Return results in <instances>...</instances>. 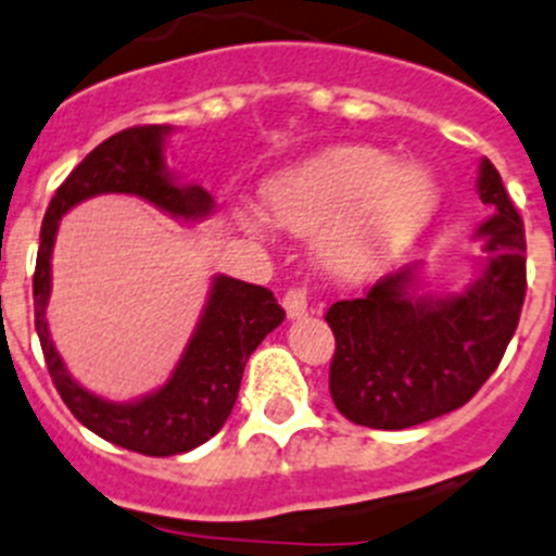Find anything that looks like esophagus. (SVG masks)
I'll use <instances>...</instances> for the list:
<instances>
[{
    "label": "esophagus",
    "instance_id": "obj_1",
    "mask_svg": "<svg viewBox=\"0 0 556 556\" xmlns=\"http://www.w3.org/2000/svg\"><path fill=\"white\" fill-rule=\"evenodd\" d=\"M282 304H285V313H288V318H302V315H307V309H309L307 288H290L288 293H285Z\"/></svg>",
    "mask_w": 556,
    "mask_h": 556
}]
</instances>
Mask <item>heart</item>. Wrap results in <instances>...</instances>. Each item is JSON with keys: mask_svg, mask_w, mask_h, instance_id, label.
Instances as JSON below:
<instances>
[{"mask_svg": "<svg viewBox=\"0 0 556 556\" xmlns=\"http://www.w3.org/2000/svg\"><path fill=\"white\" fill-rule=\"evenodd\" d=\"M271 222L290 232H318V261L337 277H362L397 261L433 222L439 186L419 164L370 144H334L263 184ZM252 236L263 222L241 214Z\"/></svg>", "mask_w": 556, "mask_h": 556, "instance_id": "heart-1", "label": "heart"}]
</instances>
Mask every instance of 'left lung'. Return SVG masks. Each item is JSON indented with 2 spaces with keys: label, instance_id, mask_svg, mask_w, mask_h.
Listing matches in <instances>:
<instances>
[{
  "label": "left lung",
  "instance_id": "8db88e82",
  "mask_svg": "<svg viewBox=\"0 0 556 556\" xmlns=\"http://www.w3.org/2000/svg\"><path fill=\"white\" fill-rule=\"evenodd\" d=\"M485 261L460 293L419 290V263L378 279L362 299L326 313L337 340L329 392L337 412L365 428L403 430L455 412L500 367L527 295L523 222L489 159L477 178Z\"/></svg>",
  "mask_w": 556,
  "mask_h": 556
}]
</instances>
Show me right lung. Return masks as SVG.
<instances>
[{"label":"right lung","instance_id":"1","mask_svg":"<svg viewBox=\"0 0 556 556\" xmlns=\"http://www.w3.org/2000/svg\"><path fill=\"white\" fill-rule=\"evenodd\" d=\"M169 131V126L126 128L98 144L62 180L43 216L33 277L35 329L62 403L96 435L153 458L189 453L219 433L236 406L249 354L285 320V309L271 290L219 274L184 356L161 389L139 401L112 403L92 395L67 372L46 324L51 249L62 216L96 194H137L184 222H197L214 211V197L197 184H178L164 164V139Z\"/></svg>","mask_w":556,"mask_h":556}]
</instances>
